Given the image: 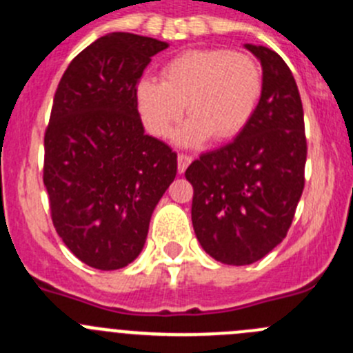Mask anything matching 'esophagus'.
Wrapping results in <instances>:
<instances>
[{"label":"esophagus","instance_id":"esophagus-1","mask_svg":"<svg viewBox=\"0 0 353 353\" xmlns=\"http://www.w3.org/2000/svg\"><path fill=\"white\" fill-rule=\"evenodd\" d=\"M176 161H179V173H183V171L187 170V166L192 163V157H190V155H187V154H179Z\"/></svg>","mask_w":353,"mask_h":353}]
</instances>
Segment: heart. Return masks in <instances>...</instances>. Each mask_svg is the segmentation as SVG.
Returning a JSON list of instances; mask_svg holds the SVG:
<instances>
[{"instance_id": "heart-1", "label": "heart", "mask_w": 353, "mask_h": 353, "mask_svg": "<svg viewBox=\"0 0 353 353\" xmlns=\"http://www.w3.org/2000/svg\"><path fill=\"white\" fill-rule=\"evenodd\" d=\"M161 79L145 77L137 85V106L145 128L157 138L170 137L183 110L190 113L179 132L182 145L240 134L254 117L264 89L263 70L243 52L198 48L171 57Z\"/></svg>"}]
</instances>
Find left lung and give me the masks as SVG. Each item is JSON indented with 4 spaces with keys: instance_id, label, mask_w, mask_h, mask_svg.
<instances>
[{
    "instance_id": "8db88e82",
    "label": "left lung",
    "mask_w": 353,
    "mask_h": 353,
    "mask_svg": "<svg viewBox=\"0 0 353 353\" xmlns=\"http://www.w3.org/2000/svg\"><path fill=\"white\" fill-rule=\"evenodd\" d=\"M245 48L263 66L254 117L234 141L201 154L185 171L196 238L231 266L255 263L285 238L305 189V117L292 71L271 48Z\"/></svg>"
}]
</instances>
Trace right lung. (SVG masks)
<instances>
[{"mask_svg": "<svg viewBox=\"0 0 353 353\" xmlns=\"http://www.w3.org/2000/svg\"><path fill=\"white\" fill-rule=\"evenodd\" d=\"M166 41L110 33L83 48L57 85L45 131L43 183L57 234L87 266L121 270L140 255L176 154L145 134L137 85Z\"/></svg>", "mask_w": 353, "mask_h": 353, "instance_id": "obj_1", "label": "right lung"}]
</instances>
